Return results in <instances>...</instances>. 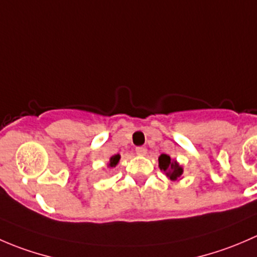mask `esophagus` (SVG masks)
I'll return each instance as SVG.
<instances>
[{"label":"esophagus","mask_w":257,"mask_h":257,"mask_svg":"<svg viewBox=\"0 0 257 257\" xmlns=\"http://www.w3.org/2000/svg\"><path fill=\"white\" fill-rule=\"evenodd\" d=\"M147 148L145 147H138L136 149V153H137V155H141V157H143V155H145L147 154Z\"/></svg>","instance_id":"obj_1"}]
</instances>
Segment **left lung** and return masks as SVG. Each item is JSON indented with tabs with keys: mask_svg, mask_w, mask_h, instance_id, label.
Masks as SVG:
<instances>
[{
	"mask_svg": "<svg viewBox=\"0 0 257 257\" xmlns=\"http://www.w3.org/2000/svg\"><path fill=\"white\" fill-rule=\"evenodd\" d=\"M159 168L167 178L172 181H179L183 177L184 168L175 159H172L169 155L167 154H160L159 159Z\"/></svg>",
	"mask_w": 257,
	"mask_h": 257,
	"instance_id": "left-lung-1",
	"label": "left lung"
}]
</instances>
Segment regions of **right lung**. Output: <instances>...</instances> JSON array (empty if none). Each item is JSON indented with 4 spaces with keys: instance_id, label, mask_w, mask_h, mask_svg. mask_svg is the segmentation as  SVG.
Returning <instances> with one entry per match:
<instances>
[{
    "instance_id": "obj_1",
    "label": "right lung",
    "mask_w": 257,
    "mask_h": 257,
    "mask_svg": "<svg viewBox=\"0 0 257 257\" xmlns=\"http://www.w3.org/2000/svg\"><path fill=\"white\" fill-rule=\"evenodd\" d=\"M119 160H120V155L119 154H115V155H113V157H110L109 162H108V168H109V169L115 168L116 165H118Z\"/></svg>"
}]
</instances>
